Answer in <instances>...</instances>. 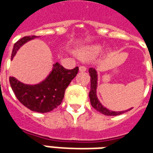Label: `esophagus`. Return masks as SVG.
<instances>
[{
    "instance_id": "obj_1",
    "label": "esophagus",
    "mask_w": 153,
    "mask_h": 153,
    "mask_svg": "<svg viewBox=\"0 0 153 153\" xmlns=\"http://www.w3.org/2000/svg\"><path fill=\"white\" fill-rule=\"evenodd\" d=\"M87 68L85 66H83V65H81L79 66V71L80 72H84V71H86Z\"/></svg>"
}]
</instances>
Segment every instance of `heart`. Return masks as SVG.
<instances>
[{"label":"heart","instance_id":"1","mask_svg":"<svg viewBox=\"0 0 153 153\" xmlns=\"http://www.w3.org/2000/svg\"><path fill=\"white\" fill-rule=\"evenodd\" d=\"M102 51V47L99 45H92L88 47H83L79 51V53L83 56H94L97 55Z\"/></svg>","mask_w":153,"mask_h":153}]
</instances>
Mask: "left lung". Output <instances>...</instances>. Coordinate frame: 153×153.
I'll list each match as a JSON object with an SVG mask.
<instances>
[{"instance_id":"8db88e82","label":"left lung","mask_w":153,"mask_h":153,"mask_svg":"<svg viewBox=\"0 0 153 153\" xmlns=\"http://www.w3.org/2000/svg\"><path fill=\"white\" fill-rule=\"evenodd\" d=\"M88 72H89L90 77H91V79H90V80H91V89H90L89 92V98L91 105H92L93 108L96 109L97 111H99V112H101L103 115H118L122 114V113L125 112V111H110V110H108L105 106H103L102 105V103L100 102L99 100L97 98V73L96 70L93 69V68H89Z\"/></svg>"}]
</instances>
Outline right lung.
I'll use <instances>...</instances> for the list:
<instances>
[{"label":"right lung","instance_id":"obj_1","mask_svg":"<svg viewBox=\"0 0 153 153\" xmlns=\"http://www.w3.org/2000/svg\"><path fill=\"white\" fill-rule=\"evenodd\" d=\"M34 38L36 36H27L17 41L13 47L11 60L24 44ZM78 71L79 67L66 70L56 62L47 79L38 84H25L14 77H10V83L15 97L24 106L33 111L46 113L61 104L65 91Z\"/></svg>","mask_w":153,"mask_h":153}]
</instances>
